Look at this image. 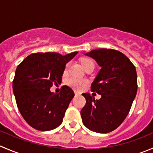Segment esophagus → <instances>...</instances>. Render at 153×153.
Wrapping results in <instances>:
<instances>
[{"instance_id":"esophagus-1","label":"esophagus","mask_w":153,"mask_h":153,"mask_svg":"<svg viewBox=\"0 0 153 153\" xmlns=\"http://www.w3.org/2000/svg\"><path fill=\"white\" fill-rule=\"evenodd\" d=\"M75 95L76 96H80V95H81V94H80L79 93H77V92H75Z\"/></svg>"}]
</instances>
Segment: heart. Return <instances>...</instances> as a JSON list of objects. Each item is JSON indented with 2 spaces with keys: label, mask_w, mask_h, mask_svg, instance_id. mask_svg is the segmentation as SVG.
<instances>
[{
  "label": "heart",
  "mask_w": 153,
  "mask_h": 153,
  "mask_svg": "<svg viewBox=\"0 0 153 153\" xmlns=\"http://www.w3.org/2000/svg\"><path fill=\"white\" fill-rule=\"evenodd\" d=\"M81 64H82L84 69L87 68L89 66H94V62L93 60L90 58H83L81 60ZM69 67V63L66 65L65 66L64 71L66 72ZM68 85L73 88L75 90H81L87 87L88 81L85 79V78H76V77H70L68 78L66 81Z\"/></svg>",
  "instance_id": "heart-1"
}]
</instances>
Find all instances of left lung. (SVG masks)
<instances>
[{
	"label": "left lung",
	"instance_id": "1",
	"mask_svg": "<svg viewBox=\"0 0 153 153\" xmlns=\"http://www.w3.org/2000/svg\"><path fill=\"white\" fill-rule=\"evenodd\" d=\"M85 55L101 66L91 91L102 97L96 100L90 93H83L86 105L81 111L82 122L95 132H111L126 119L137 94L135 66L125 54L114 49L99 48Z\"/></svg>",
	"mask_w": 153,
	"mask_h": 153
}]
</instances>
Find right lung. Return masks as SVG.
<instances>
[{
  "instance_id": "right-lung-1",
  "label": "right lung",
  "mask_w": 153,
  "mask_h": 153,
  "mask_svg": "<svg viewBox=\"0 0 153 153\" xmlns=\"http://www.w3.org/2000/svg\"><path fill=\"white\" fill-rule=\"evenodd\" d=\"M77 54H31L16 68L13 81L16 104L25 120L35 129L50 131L63 122L75 93L66 85L59 93H51L50 88L61 83L66 64Z\"/></svg>"
}]
</instances>
